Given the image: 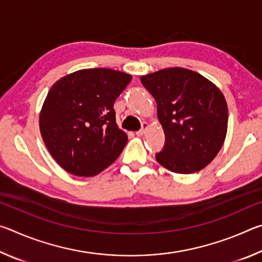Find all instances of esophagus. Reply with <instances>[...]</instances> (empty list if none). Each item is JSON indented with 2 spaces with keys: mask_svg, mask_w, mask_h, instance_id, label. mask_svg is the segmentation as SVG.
<instances>
[{
  "mask_svg": "<svg viewBox=\"0 0 262 262\" xmlns=\"http://www.w3.org/2000/svg\"><path fill=\"white\" fill-rule=\"evenodd\" d=\"M148 128H149L148 122H143V123H142V128H141V129H140L139 132H136V135H137V136H143V135L145 134V132H147Z\"/></svg>",
  "mask_w": 262,
  "mask_h": 262,
  "instance_id": "1",
  "label": "esophagus"
}]
</instances>
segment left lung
I'll return each mask as SVG.
<instances>
[{"mask_svg":"<svg viewBox=\"0 0 262 262\" xmlns=\"http://www.w3.org/2000/svg\"><path fill=\"white\" fill-rule=\"evenodd\" d=\"M157 103L165 147L157 162L174 173L199 172L224 144L228 105L223 92L193 70L174 67L141 76Z\"/></svg>","mask_w":262,"mask_h":262,"instance_id":"left-lung-1","label":"left lung"}]
</instances>
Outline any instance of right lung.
Segmentation results:
<instances>
[{
  "label": "right lung",
  "instance_id": "right-lung-1",
  "mask_svg": "<svg viewBox=\"0 0 262 262\" xmlns=\"http://www.w3.org/2000/svg\"><path fill=\"white\" fill-rule=\"evenodd\" d=\"M132 81L118 70L81 69L53 84L39 114L43 143L54 161L77 177H94L115 162L128 141L114 101Z\"/></svg>",
  "mask_w": 262,
  "mask_h": 262
}]
</instances>
